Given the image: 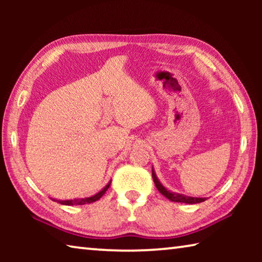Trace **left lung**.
<instances>
[{"mask_svg":"<svg viewBox=\"0 0 262 262\" xmlns=\"http://www.w3.org/2000/svg\"><path fill=\"white\" fill-rule=\"evenodd\" d=\"M152 179H154L155 185H156L157 189L159 190V193L163 194L164 196L168 199V200H171L173 202H183V203H189V205H194V203H200V202H203L206 200V199H203V198H192V196H185V195L171 193L170 190H167L161 183H159V180L157 179L156 174H155L154 170H152Z\"/></svg>","mask_w":262,"mask_h":262,"instance_id":"obj_1","label":"left lung"}]
</instances>
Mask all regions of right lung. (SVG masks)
Here are the masks:
<instances>
[{
  "mask_svg": "<svg viewBox=\"0 0 262 262\" xmlns=\"http://www.w3.org/2000/svg\"><path fill=\"white\" fill-rule=\"evenodd\" d=\"M111 185V181L110 183L105 186V187L100 190L99 193H97L96 195H94V196L91 198H85V199H74V200H66V201H57L59 203H61V205H66V206H74V205H86V203H92L95 202L97 200H99V199L103 196V195L105 194L106 190L108 189ZM55 201V200H54Z\"/></svg>",
  "mask_w": 262,
  "mask_h": 262,
  "instance_id": "1",
  "label": "right lung"
}]
</instances>
